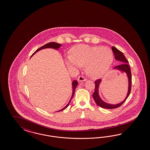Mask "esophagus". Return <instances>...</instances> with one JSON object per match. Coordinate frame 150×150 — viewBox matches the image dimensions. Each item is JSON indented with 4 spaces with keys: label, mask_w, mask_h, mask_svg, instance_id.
Returning a JSON list of instances; mask_svg holds the SVG:
<instances>
[{
    "label": "esophagus",
    "mask_w": 150,
    "mask_h": 150,
    "mask_svg": "<svg viewBox=\"0 0 150 150\" xmlns=\"http://www.w3.org/2000/svg\"><path fill=\"white\" fill-rule=\"evenodd\" d=\"M87 79L85 77L83 76H80L78 77V81L79 82H83L86 81Z\"/></svg>",
    "instance_id": "esophagus-1"
}]
</instances>
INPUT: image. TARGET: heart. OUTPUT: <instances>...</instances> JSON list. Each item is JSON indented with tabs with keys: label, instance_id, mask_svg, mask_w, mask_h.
Wrapping results in <instances>:
<instances>
[{
	"label": "heart",
	"instance_id": "obj_1",
	"mask_svg": "<svg viewBox=\"0 0 150 150\" xmlns=\"http://www.w3.org/2000/svg\"><path fill=\"white\" fill-rule=\"evenodd\" d=\"M113 60V52L109 48L87 45L74 47L71 55L65 58L69 68L77 70L86 66L87 73L93 78L102 77L107 73Z\"/></svg>",
	"mask_w": 150,
	"mask_h": 150
}]
</instances>
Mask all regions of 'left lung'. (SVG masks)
<instances>
[{
	"instance_id": "obj_1",
	"label": "left lung",
	"mask_w": 150,
	"mask_h": 150,
	"mask_svg": "<svg viewBox=\"0 0 150 150\" xmlns=\"http://www.w3.org/2000/svg\"><path fill=\"white\" fill-rule=\"evenodd\" d=\"M112 50H113L115 60L119 61L120 63H121V64L119 65L118 66L115 67L113 69L118 70H120L122 73H125L127 74V78H128V83H129L128 91H127V95L126 96L125 98L122 102L117 104V105H112V104L107 103L102 100L99 95V91H98L99 86H100V83L101 82L102 80L101 79L97 80L95 82V92L93 93L92 96L95 101L96 105H98V106H100L103 108H105V109L117 108L119 107H120L121 105H122V104L126 100L127 97L130 95V93L131 91V88H132V73H131V70L130 68V67L128 65L129 62H128L127 59L125 58V55H124L123 53L122 52H120V50H118V49L116 48L115 47H112Z\"/></svg>"
}]
</instances>
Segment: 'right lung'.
Segmentation results:
<instances>
[{
	"label": "right lung",
	"mask_w": 150,
	"mask_h": 150,
	"mask_svg": "<svg viewBox=\"0 0 150 150\" xmlns=\"http://www.w3.org/2000/svg\"><path fill=\"white\" fill-rule=\"evenodd\" d=\"M62 46V45H60V44H59V43H55V42H50V43H47V44H46L45 45H43V46H42V47H40V48H38V50H37L33 54H32V55H31V57H32V56L33 55L35 54L36 52H38L39 50H43V49H45V48H53V49H55V50H58V49H59V48L60 47ZM77 85H78V82H77V81L76 80H74V81H73V82H72V88H73V93H72V96H71V98H70V100H69V102L68 103V105H67L64 108H63V109H61V110H60L59 111H58V112H60V111H62V110H63L64 109H66L69 106V103H70V102H71V99L73 98V96L74 95V93H75V89H76V87H77Z\"/></svg>",
	"instance_id": "add662e5"
}]
</instances>
